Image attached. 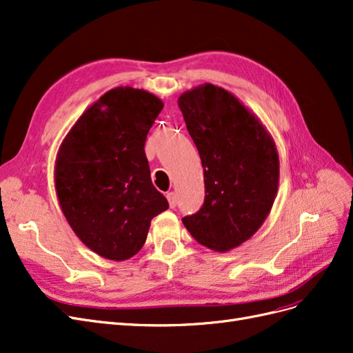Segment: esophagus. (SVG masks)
<instances>
[{"mask_svg": "<svg viewBox=\"0 0 353 353\" xmlns=\"http://www.w3.org/2000/svg\"><path fill=\"white\" fill-rule=\"evenodd\" d=\"M166 197H168V201H169V206L170 208H176V205H178V199H176V194L174 193V191H170V193H168L166 194Z\"/></svg>", "mask_w": 353, "mask_h": 353, "instance_id": "esophagus-1", "label": "esophagus"}]
</instances>
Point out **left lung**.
Returning <instances> with one entry per match:
<instances>
[{
    "label": "left lung",
    "mask_w": 353,
    "mask_h": 353,
    "mask_svg": "<svg viewBox=\"0 0 353 353\" xmlns=\"http://www.w3.org/2000/svg\"><path fill=\"white\" fill-rule=\"evenodd\" d=\"M197 147L205 201L183 218L200 244L227 252L250 239L272 208L280 162L262 123L223 88L206 83L178 99Z\"/></svg>",
    "instance_id": "8db88e82"
}]
</instances>
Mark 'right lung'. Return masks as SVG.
<instances>
[{"label": "right lung", "mask_w": 353, "mask_h": 353, "mask_svg": "<svg viewBox=\"0 0 353 353\" xmlns=\"http://www.w3.org/2000/svg\"><path fill=\"white\" fill-rule=\"evenodd\" d=\"M163 103L144 90L119 87L85 112L63 141L56 190L74 234L97 254L130 259L150 221L169 208L152 183L144 144Z\"/></svg>", "instance_id": "obj_1"}]
</instances>
